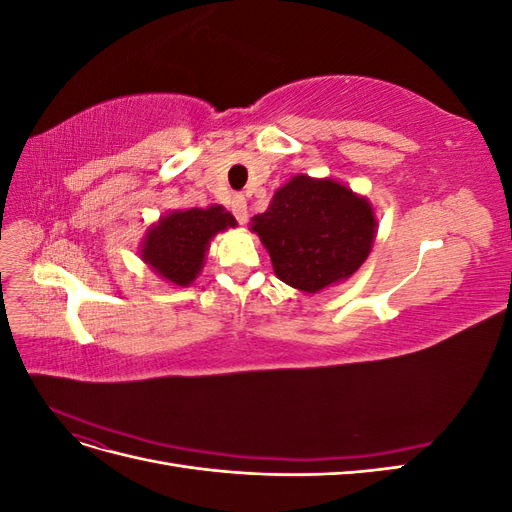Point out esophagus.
Here are the masks:
<instances>
[{
	"instance_id": "1",
	"label": "esophagus",
	"mask_w": 512,
	"mask_h": 512,
	"mask_svg": "<svg viewBox=\"0 0 512 512\" xmlns=\"http://www.w3.org/2000/svg\"><path fill=\"white\" fill-rule=\"evenodd\" d=\"M232 215H235L239 224L247 222V200L243 196H235L232 198Z\"/></svg>"
}]
</instances>
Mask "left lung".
I'll return each instance as SVG.
<instances>
[{"label": "left lung", "instance_id": "8db88e82", "mask_svg": "<svg viewBox=\"0 0 512 512\" xmlns=\"http://www.w3.org/2000/svg\"><path fill=\"white\" fill-rule=\"evenodd\" d=\"M280 280L318 292L359 269L376 237L365 198L331 179L297 175L275 192L271 207L252 218Z\"/></svg>", "mask_w": 512, "mask_h": 512}]
</instances>
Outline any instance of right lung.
Wrapping results in <instances>:
<instances>
[{"mask_svg": "<svg viewBox=\"0 0 512 512\" xmlns=\"http://www.w3.org/2000/svg\"><path fill=\"white\" fill-rule=\"evenodd\" d=\"M228 226L237 220L220 205L173 211L147 232L141 256L164 280L188 286L203 267L211 237Z\"/></svg>", "mask_w": 512, "mask_h": 512, "instance_id": "1", "label": "right lung"}]
</instances>
